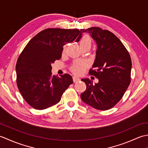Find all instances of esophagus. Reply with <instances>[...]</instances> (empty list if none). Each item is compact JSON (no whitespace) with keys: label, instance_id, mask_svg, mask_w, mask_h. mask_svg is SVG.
Segmentation results:
<instances>
[{"label":"esophagus","instance_id":"34e87169","mask_svg":"<svg viewBox=\"0 0 148 148\" xmlns=\"http://www.w3.org/2000/svg\"><path fill=\"white\" fill-rule=\"evenodd\" d=\"M80 80V79L78 77H77V76H73V81L74 83H76V82H78V81H79Z\"/></svg>","mask_w":148,"mask_h":148}]
</instances>
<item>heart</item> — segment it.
<instances>
[{
	"instance_id": "heart-1",
	"label": "heart",
	"mask_w": 148,
	"mask_h": 148,
	"mask_svg": "<svg viewBox=\"0 0 148 148\" xmlns=\"http://www.w3.org/2000/svg\"><path fill=\"white\" fill-rule=\"evenodd\" d=\"M91 42H92V40H91L90 37L87 35L83 36L80 39V40H79L81 46L87 45V44H90L91 45ZM86 65H87V64L86 62L76 61L74 62L73 64L72 65V66L71 67V70L74 74H81L83 73V72L84 71Z\"/></svg>"
}]
</instances>
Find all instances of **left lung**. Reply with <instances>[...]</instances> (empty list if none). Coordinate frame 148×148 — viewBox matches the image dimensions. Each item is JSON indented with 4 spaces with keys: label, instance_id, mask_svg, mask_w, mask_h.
Returning a JSON list of instances; mask_svg holds the SVG:
<instances>
[{
    "label": "left lung",
    "instance_id": "obj_1",
    "mask_svg": "<svg viewBox=\"0 0 148 148\" xmlns=\"http://www.w3.org/2000/svg\"><path fill=\"white\" fill-rule=\"evenodd\" d=\"M80 32L76 42L83 32H88L97 42L96 58L89 74L99 79L95 84L89 79H81L85 83L86 89L81 94V98L95 109H110L121 99L130 83V54L121 40L108 30L91 27L81 29Z\"/></svg>",
    "mask_w": 148,
    "mask_h": 148
}]
</instances>
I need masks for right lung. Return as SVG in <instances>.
Segmentation results:
<instances>
[{"mask_svg":"<svg viewBox=\"0 0 148 148\" xmlns=\"http://www.w3.org/2000/svg\"><path fill=\"white\" fill-rule=\"evenodd\" d=\"M79 34L78 29L43 30L21 53L16 65V83L22 97L32 108L42 110L56 104L73 83L70 74L52 76L51 64L60 59L63 46Z\"/></svg>","mask_w":148,"mask_h":148,"instance_id":"obj_1","label":"right lung"}]
</instances>
